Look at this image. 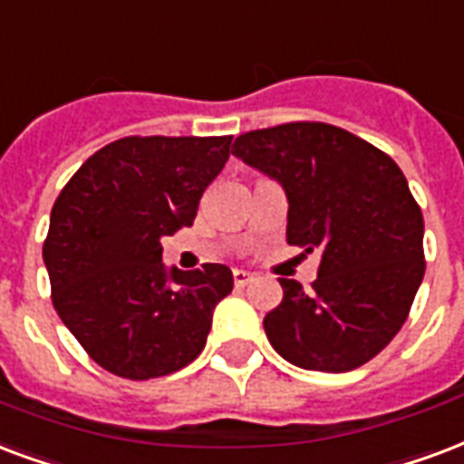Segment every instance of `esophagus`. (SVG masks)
Wrapping results in <instances>:
<instances>
[{
  "instance_id": "34e87169",
  "label": "esophagus",
  "mask_w": 464,
  "mask_h": 464,
  "mask_svg": "<svg viewBox=\"0 0 464 464\" xmlns=\"http://www.w3.org/2000/svg\"><path fill=\"white\" fill-rule=\"evenodd\" d=\"M249 281H254V274H249V271H242V269L235 271V284L237 285H246Z\"/></svg>"
}]
</instances>
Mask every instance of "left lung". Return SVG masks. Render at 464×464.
Listing matches in <instances>:
<instances>
[{
    "instance_id": "obj_1",
    "label": "left lung",
    "mask_w": 464,
    "mask_h": 464,
    "mask_svg": "<svg viewBox=\"0 0 464 464\" xmlns=\"http://www.w3.org/2000/svg\"><path fill=\"white\" fill-rule=\"evenodd\" d=\"M232 153L285 190L288 245L320 252L311 291L278 278L284 301L264 318L274 350L333 374L377 357L409 318L426 274L423 215L401 169L323 121L246 131Z\"/></svg>"
}]
</instances>
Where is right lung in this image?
I'll list each match as a JSON object with an SVG mask.
<instances>
[{"label":"right lung","mask_w":464,"mask_h":464,"mask_svg":"<svg viewBox=\"0 0 464 464\" xmlns=\"http://www.w3.org/2000/svg\"><path fill=\"white\" fill-rule=\"evenodd\" d=\"M232 137H124L63 188L44 242L51 298L92 360L124 379L166 377L203 352L232 291L225 264L166 269L161 237L190 227Z\"/></svg>","instance_id":"obj_1"}]
</instances>
